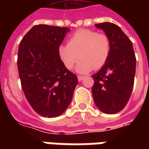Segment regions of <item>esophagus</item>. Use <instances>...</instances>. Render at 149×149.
Returning <instances> with one entry per match:
<instances>
[{"mask_svg":"<svg viewBox=\"0 0 149 149\" xmlns=\"http://www.w3.org/2000/svg\"><path fill=\"white\" fill-rule=\"evenodd\" d=\"M84 76H78V80L79 81H81V80H83L84 79Z\"/></svg>","mask_w":149,"mask_h":149,"instance_id":"34e87169","label":"esophagus"}]
</instances>
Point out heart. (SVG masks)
Instances as JSON below:
<instances>
[{"label":"heart","mask_w":149,"mask_h":149,"mask_svg":"<svg viewBox=\"0 0 149 149\" xmlns=\"http://www.w3.org/2000/svg\"><path fill=\"white\" fill-rule=\"evenodd\" d=\"M111 50L110 40L105 34L82 29L74 33L68 45H60L58 54L64 66L71 70L79 59L75 68L79 74H87L94 68L100 69L107 62Z\"/></svg>","instance_id":"heart-1"}]
</instances>
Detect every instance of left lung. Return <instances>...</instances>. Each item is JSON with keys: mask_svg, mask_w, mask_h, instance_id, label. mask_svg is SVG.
<instances>
[{"mask_svg": "<svg viewBox=\"0 0 149 149\" xmlns=\"http://www.w3.org/2000/svg\"><path fill=\"white\" fill-rule=\"evenodd\" d=\"M108 36L111 50L105 64L93 74L92 95L100 111L113 114L121 111L134 88L136 58L133 44L119 26L110 22L95 24Z\"/></svg>", "mask_w": 149, "mask_h": 149, "instance_id": "obj_1", "label": "left lung"}]
</instances>
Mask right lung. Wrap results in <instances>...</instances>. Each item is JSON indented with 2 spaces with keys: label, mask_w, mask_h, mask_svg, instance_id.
I'll use <instances>...</instances> for the list:
<instances>
[{
  "label": "right lung",
  "mask_w": 149,
  "mask_h": 149,
  "mask_svg": "<svg viewBox=\"0 0 149 149\" xmlns=\"http://www.w3.org/2000/svg\"><path fill=\"white\" fill-rule=\"evenodd\" d=\"M67 27L37 25L19 45L17 66L21 87L33 109L43 117L61 115L71 103L77 76L64 66L58 48Z\"/></svg>",
  "instance_id": "add662e5"
}]
</instances>
